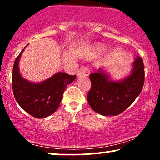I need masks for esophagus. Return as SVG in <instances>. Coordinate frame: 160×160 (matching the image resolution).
Here are the masks:
<instances>
[{"instance_id": "obj_1", "label": "esophagus", "mask_w": 160, "mask_h": 160, "mask_svg": "<svg viewBox=\"0 0 160 160\" xmlns=\"http://www.w3.org/2000/svg\"><path fill=\"white\" fill-rule=\"evenodd\" d=\"M89 69H88L87 68L81 67L78 71V74H77V76H78V78H80V77H86L87 76V75H89Z\"/></svg>"}]
</instances>
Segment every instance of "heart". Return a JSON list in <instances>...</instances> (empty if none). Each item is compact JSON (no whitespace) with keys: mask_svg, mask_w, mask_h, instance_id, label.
Returning <instances> with one entry per match:
<instances>
[{"mask_svg":"<svg viewBox=\"0 0 160 160\" xmlns=\"http://www.w3.org/2000/svg\"><path fill=\"white\" fill-rule=\"evenodd\" d=\"M103 49H104V47H102V45H96L94 48V51L96 53H101L102 51H103Z\"/></svg>","mask_w":160,"mask_h":160,"instance_id":"obj_1","label":"heart"}]
</instances>
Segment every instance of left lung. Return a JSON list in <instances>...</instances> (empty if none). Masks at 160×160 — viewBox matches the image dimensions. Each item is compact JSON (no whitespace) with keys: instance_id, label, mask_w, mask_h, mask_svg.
Here are the masks:
<instances>
[{"instance_id":"8db88e82","label":"left lung","mask_w":160,"mask_h":160,"mask_svg":"<svg viewBox=\"0 0 160 160\" xmlns=\"http://www.w3.org/2000/svg\"><path fill=\"white\" fill-rule=\"evenodd\" d=\"M132 67L130 74L118 80H112L104 68L90 74L92 86L87 100L93 111L103 116H117L133 103L144 86L142 58L137 56Z\"/></svg>"}]
</instances>
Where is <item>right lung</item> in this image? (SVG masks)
<instances>
[{
	"instance_id": "1",
	"label": "right lung",
	"mask_w": 160,
	"mask_h": 160,
	"mask_svg": "<svg viewBox=\"0 0 160 160\" xmlns=\"http://www.w3.org/2000/svg\"><path fill=\"white\" fill-rule=\"evenodd\" d=\"M25 47L14 62L12 77L13 94L24 111L36 118H45L58 109L66 86L74 81L76 75L57 72L40 82L29 81L22 76L19 67V59Z\"/></svg>"
}]
</instances>
